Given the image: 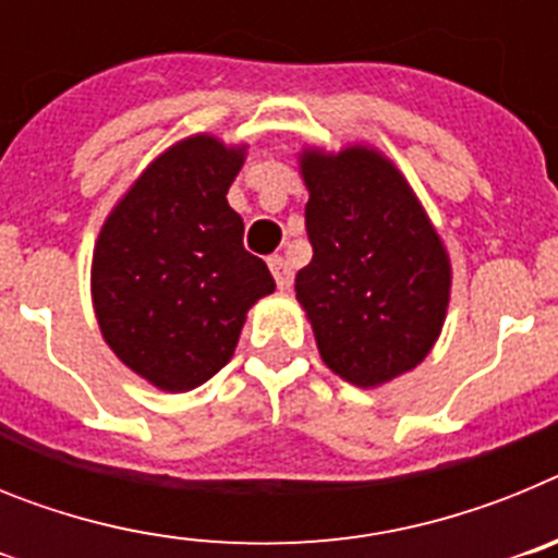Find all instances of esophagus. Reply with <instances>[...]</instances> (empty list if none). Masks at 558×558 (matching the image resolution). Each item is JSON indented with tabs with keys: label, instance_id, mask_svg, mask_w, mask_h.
<instances>
[{
	"label": "esophagus",
	"instance_id": "esophagus-1",
	"mask_svg": "<svg viewBox=\"0 0 558 558\" xmlns=\"http://www.w3.org/2000/svg\"><path fill=\"white\" fill-rule=\"evenodd\" d=\"M268 268L276 279V288L279 290H290L293 288V270H290L288 259L284 256H270Z\"/></svg>",
	"mask_w": 558,
	"mask_h": 558
}]
</instances>
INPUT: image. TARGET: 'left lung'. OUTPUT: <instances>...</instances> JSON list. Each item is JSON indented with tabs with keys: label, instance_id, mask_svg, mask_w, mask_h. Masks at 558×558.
Masks as SVG:
<instances>
[{
	"label": "left lung",
	"instance_id": "left-lung-1",
	"mask_svg": "<svg viewBox=\"0 0 558 558\" xmlns=\"http://www.w3.org/2000/svg\"><path fill=\"white\" fill-rule=\"evenodd\" d=\"M299 172L313 259L295 274V302L329 372L357 388L386 386L416 368L445 327V240L377 147H302Z\"/></svg>",
	"mask_w": 558,
	"mask_h": 558
}]
</instances>
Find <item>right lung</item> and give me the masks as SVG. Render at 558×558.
I'll return each mask as SVG.
<instances>
[{
  "instance_id": "add662e5",
  "label": "right lung",
  "mask_w": 558,
  "mask_h": 558,
  "mask_svg": "<svg viewBox=\"0 0 558 558\" xmlns=\"http://www.w3.org/2000/svg\"><path fill=\"white\" fill-rule=\"evenodd\" d=\"M248 145L192 133L128 186L97 234L92 304L102 340L150 386L184 393L231 360L245 315L276 290L226 201Z\"/></svg>"
}]
</instances>
